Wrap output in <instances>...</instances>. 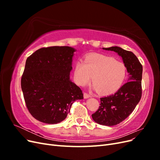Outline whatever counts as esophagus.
<instances>
[{"label": "esophagus", "instance_id": "obj_1", "mask_svg": "<svg viewBox=\"0 0 160 160\" xmlns=\"http://www.w3.org/2000/svg\"><path fill=\"white\" fill-rule=\"evenodd\" d=\"M83 96H84V98L85 99H88V98H90V97H91V95L87 93H83Z\"/></svg>", "mask_w": 160, "mask_h": 160}]
</instances>
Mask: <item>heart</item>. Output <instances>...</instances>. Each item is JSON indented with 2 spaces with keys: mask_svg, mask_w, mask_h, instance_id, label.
Listing matches in <instances>:
<instances>
[{
  "mask_svg": "<svg viewBox=\"0 0 160 160\" xmlns=\"http://www.w3.org/2000/svg\"><path fill=\"white\" fill-rule=\"evenodd\" d=\"M126 76V67L114 58L101 54L87 56L84 62L77 61L73 77L77 85L83 87L92 77L94 89L101 94H109L117 91Z\"/></svg>",
  "mask_w": 160,
  "mask_h": 160,
  "instance_id": "heart-1",
  "label": "heart"
}]
</instances>
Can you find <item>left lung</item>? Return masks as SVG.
I'll list each match as a JSON object with an SVG mask.
<instances>
[{
    "label": "left lung",
    "instance_id": "left-lung-1",
    "mask_svg": "<svg viewBox=\"0 0 160 160\" xmlns=\"http://www.w3.org/2000/svg\"><path fill=\"white\" fill-rule=\"evenodd\" d=\"M103 49L115 51L122 57L129 72L128 82L115 93L101 98L99 109L92 114V118L96 123L113 126L126 119L141 99L143 67L132 52L119 47L103 48Z\"/></svg>",
    "mask_w": 160,
    "mask_h": 160
}]
</instances>
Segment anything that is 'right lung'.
<instances>
[{"instance_id": "1", "label": "right lung", "mask_w": 160, "mask_h": 160, "mask_svg": "<svg viewBox=\"0 0 160 160\" xmlns=\"http://www.w3.org/2000/svg\"><path fill=\"white\" fill-rule=\"evenodd\" d=\"M75 51L67 46L43 47L27 58L21 89L28 111L41 122L60 123L74 101L83 99L81 89L70 80Z\"/></svg>"}]
</instances>
